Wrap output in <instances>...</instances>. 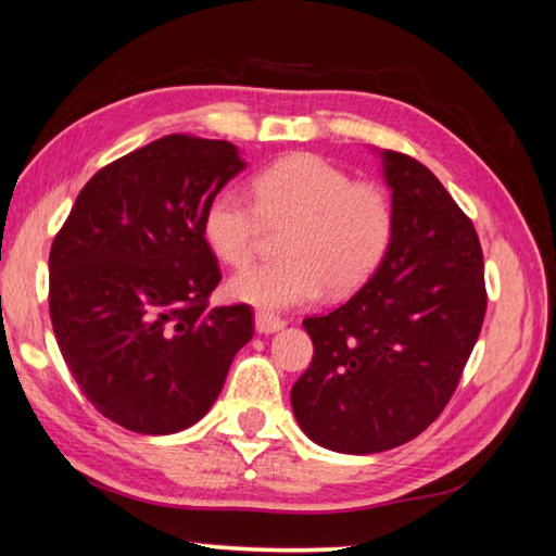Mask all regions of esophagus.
<instances>
[{
  "label": "esophagus",
  "instance_id": "34e87169",
  "mask_svg": "<svg viewBox=\"0 0 556 556\" xmlns=\"http://www.w3.org/2000/svg\"><path fill=\"white\" fill-rule=\"evenodd\" d=\"M285 319H279L275 314H267V312H257L254 314V326H257L260 333H275L279 329H285Z\"/></svg>",
  "mask_w": 556,
  "mask_h": 556
}]
</instances>
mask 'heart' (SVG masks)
Here are the masks:
<instances>
[{
  "instance_id": "heart-1",
  "label": "heart",
  "mask_w": 556,
  "mask_h": 556,
  "mask_svg": "<svg viewBox=\"0 0 556 556\" xmlns=\"http://www.w3.org/2000/svg\"><path fill=\"white\" fill-rule=\"evenodd\" d=\"M279 237L277 262L252 264L227 281L235 302L279 312L309 304L326 287L349 294L381 267L395 232V207L383 185L351 180L337 163L294 153L252 178V202L217 190L202 213V240L219 262L240 267L264 227Z\"/></svg>"
}]
</instances>
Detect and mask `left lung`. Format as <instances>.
I'll return each mask as SVG.
<instances>
[{
    "label": "left lung",
    "instance_id": "1",
    "mask_svg": "<svg viewBox=\"0 0 556 556\" xmlns=\"http://www.w3.org/2000/svg\"><path fill=\"white\" fill-rule=\"evenodd\" d=\"M383 173L391 250L346 304L304 319L314 358L292 386L304 433L351 455L408 443L443 413L488 309L472 219L416 157L386 151Z\"/></svg>",
    "mask_w": 556,
    "mask_h": 556
}]
</instances>
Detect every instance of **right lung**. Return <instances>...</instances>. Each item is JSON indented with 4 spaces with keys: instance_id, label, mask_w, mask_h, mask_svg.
I'll return each instance as SVG.
<instances>
[{
    "instance_id": "right-lung-1",
    "label": "right lung",
    "mask_w": 556,
    "mask_h": 556,
    "mask_svg": "<svg viewBox=\"0 0 556 556\" xmlns=\"http://www.w3.org/2000/svg\"><path fill=\"white\" fill-rule=\"evenodd\" d=\"M244 163L227 140L157 138L78 192L49 252L61 356L93 408L143 435L198 422L252 339L247 304L210 306L202 213Z\"/></svg>"
}]
</instances>
